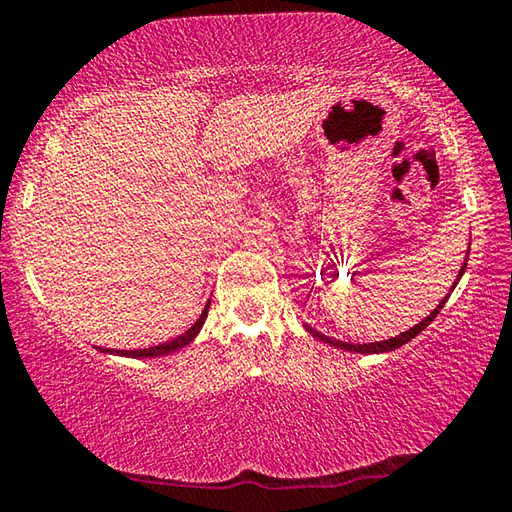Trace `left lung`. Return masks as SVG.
I'll return each mask as SVG.
<instances>
[{
  "label": "left lung",
  "instance_id": "1",
  "mask_svg": "<svg viewBox=\"0 0 512 512\" xmlns=\"http://www.w3.org/2000/svg\"><path fill=\"white\" fill-rule=\"evenodd\" d=\"M469 254V251H467ZM463 272H465V265H463V270H460V274L458 276H463ZM456 288V286H454ZM447 299V297H445ZM442 304H445V301H440L438 304V308H435V311L429 315V317H424V320L420 322V324H415L413 329H408V331H404L401 335H395V338H390V340H381V342H370V345H351V342H342V340H333V338H329V335H324V333H320V331H315V329H311V326H306L308 329V333L311 335H315V338H320L322 342H329V345H333V347H340V349H347V351H358V354H381V351H395L397 347H401V345H406L408 340H413L417 333L420 331H424L426 326H429L433 320H435V315L440 313V308H442Z\"/></svg>",
  "mask_w": 512,
  "mask_h": 512
}]
</instances>
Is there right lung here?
<instances>
[{
	"label": "right lung",
	"instance_id": "obj_1",
	"mask_svg": "<svg viewBox=\"0 0 512 512\" xmlns=\"http://www.w3.org/2000/svg\"><path fill=\"white\" fill-rule=\"evenodd\" d=\"M208 306H211V301H208L206 304V308L204 311H201V315H199V320L190 326V329L183 333V335H179V338H174V340H170V342H163V345H156V347H149V349H131V351H111V354H120V356H131V358H152V356H165V354H172V351H177V349H181V347H186L188 342H192L195 340V335L199 333V329H201V324H204V320H206V315H208ZM108 351V349H106Z\"/></svg>",
	"mask_w": 512,
	"mask_h": 512
}]
</instances>
